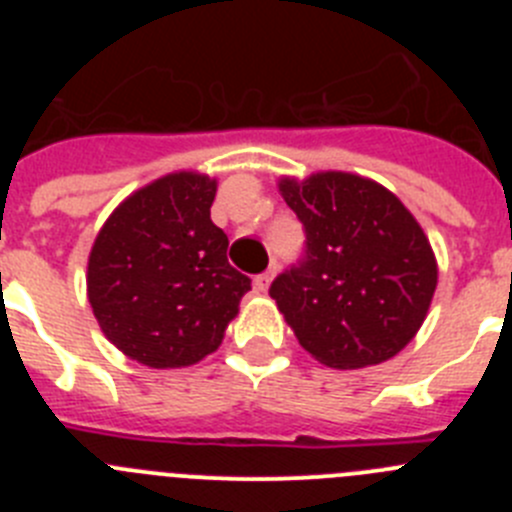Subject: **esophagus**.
<instances>
[{
    "label": "esophagus",
    "instance_id": "1",
    "mask_svg": "<svg viewBox=\"0 0 512 512\" xmlns=\"http://www.w3.org/2000/svg\"><path fill=\"white\" fill-rule=\"evenodd\" d=\"M274 274H277V261H271L269 269L253 279V287H256V292H266V289H269V284H271V279H274Z\"/></svg>",
    "mask_w": 512,
    "mask_h": 512
}]
</instances>
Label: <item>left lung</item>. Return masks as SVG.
Masks as SVG:
<instances>
[{
    "label": "left lung",
    "instance_id": "1",
    "mask_svg": "<svg viewBox=\"0 0 512 512\" xmlns=\"http://www.w3.org/2000/svg\"><path fill=\"white\" fill-rule=\"evenodd\" d=\"M305 228V256L269 295L320 364L361 369L400 354L438 282L433 248L390 189L346 171L279 182Z\"/></svg>",
    "mask_w": 512,
    "mask_h": 512
}]
</instances>
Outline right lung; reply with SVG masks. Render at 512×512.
Wrapping results in <instances>:
<instances>
[{
    "mask_svg": "<svg viewBox=\"0 0 512 512\" xmlns=\"http://www.w3.org/2000/svg\"><path fill=\"white\" fill-rule=\"evenodd\" d=\"M215 192L207 174H166L120 202L97 233L89 305L107 341L138 364L179 369L210 356L251 289L210 220Z\"/></svg>",
    "mask_w": 512,
    "mask_h": 512,
    "instance_id": "obj_1",
    "label": "right lung"
}]
</instances>
